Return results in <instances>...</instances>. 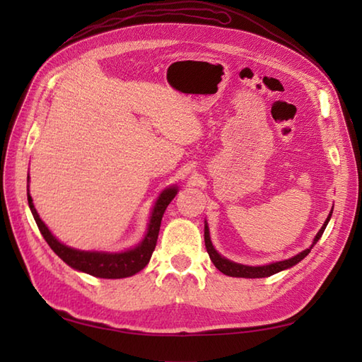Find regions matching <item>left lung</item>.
Here are the masks:
<instances>
[{
  "mask_svg": "<svg viewBox=\"0 0 362 362\" xmlns=\"http://www.w3.org/2000/svg\"><path fill=\"white\" fill-rule=\"evenodd\" d=\"M332 213H333V210H332ZM332 213H329V216L327 218L325 224L322 226V228L319 230V233L316 235V238H314L313 245L320 240V236H322V233H324V230H325V227L328 224L329 218H332ZM204 238H205L206 252H209V255H210V258L213 261V264L216 266L222 274L230 275V276H244V279H264V276H271V275H274L276 272L283 271V269H288V267H292L294 264H297L298 261H302L313 249V245H311L310 249L300 252L298 255H296V257H292L289 259H284V261H279V263L267 264V266H244V264H238V263H233V261L226 259L224 257H221L216 250H214L213 244L210 241L209 227H206V226H205V235H204Z\"/></svg>",
  "mask_w": 362,
  "mask_h": 362,
  "instance_id": "obj_1",
  "label": "left lung"
}]
</instances>
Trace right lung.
Here are the masks:
<instances>
[{
    "label": "right lung",
    "instance_id": "right-lung-1",
    "mask_svg": "<svg viewBox=\"0 0 362 362\" xmlns=\"http://www.w3.org/2000/svg\"><path fill=\"white\" fill-rule=\"evenodd\" d=\"M177 194V188H168L160 194L158 201L153 206L151 222L148 233H146L144 240L141 244H138L135 249L121 252V253H101V252H82L68 247L62 243H59L56 238L51 235V232L43 224V221L38 218L35 206L33 204V197L28 193V202L29 209L33 211V216L37 222V227L43 235L45 241L48 243L49 247L62 258L68 266L73 269H78L86 274H90L93 276H99V279H124V276H130L136 272H140L141 269L149 263L151 255L153 249H156L158 230L161 224V218L169 202L173 201Z\"/></svg>",
    "mask_w": 362,
    "mask_h": 362
}]
</instances>
